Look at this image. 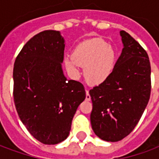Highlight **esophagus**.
<instances>
[{
    "instance_id": "obj_1",
    "label": "esophagus",
    "mask_w": 159,
    "mask_h": 159,
    "mask_svg": "<svg viewBox=\"0 0 159 159\" xmlns=\"http://www.w3.org/2000/svg\"><path fill=\"white\" fill-rule=\"evenodd\" d=\"M91 100V96H90L89 93V90L86 89V100L89 101Z\"/></svg>"
}]
</instances>
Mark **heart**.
Masks as SVG:
<instances>
[{
	"label": "heart",
	"mask_w": 159,
	"mask_h": 159,
	"mask_svg": "<svg viewBox=\"0 0 159 159\" xmlns=\"http://www.w3.org/2000/svg\"><path fill=\"white\" fill-rule=\"evenodd\" d=\"M116 53L108 43L101 39L86 40L76 46L72 57H66L67 71L74 77L80 75L79 66L84 67L85 79L90 84H100L112 72Z\"/></svg>",
	"instance_id": "1"
}]
</instances>
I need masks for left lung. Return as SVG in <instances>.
<instances>
[{
	"label": "left lung",
	"mask_w": 159,
	"mask_h": 159,
	"mask_svg": "<svg viewBox=\"0 0 159 159\" xmlns=\"http://www.w3.org/2000/svg\"><path fill=\"white\" fill-rule=\"evenodd\" d=\"M123 48L105 82L90 89V121L101 140L116 142L129 135L146 109L151 94V65L146 50L129 33L120 31Z\"/></svg>",
	"instance_id": "8db88e82"
}]
</instances>
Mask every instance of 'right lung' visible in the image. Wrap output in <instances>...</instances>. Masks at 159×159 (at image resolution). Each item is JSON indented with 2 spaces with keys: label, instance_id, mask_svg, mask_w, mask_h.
Instances as JSON below:
<instances>
[{
  "label": "right lung",
  "instance_id": "right-lung-1",
  "mask_svg": "<svg viewBox=\"0 0 159 159\" xmlns=\"http://www.w3.org/2000/svg\"><path fill=\"white\" fill-rule=\"evenodd\" d=\"M64 50L59 31L44 30L26 42L13 67L17 112L30 134L46 145L68 137L76 109L86 98L82 83L64 76Z\"/></svg>",
  "mask_w": 159,
  "mask_h": 159
}]
</instances>
